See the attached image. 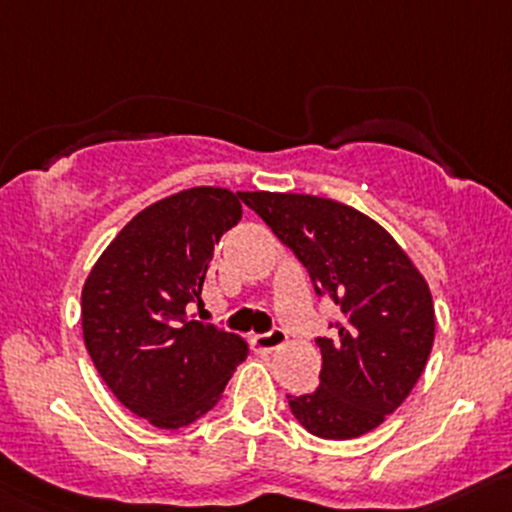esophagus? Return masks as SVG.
Segmentation results:
<instances>
[{
    "instance_id": "1",
    "label": "esophagus",
    "mask_w": 512,
    "mask_h": 512,
    "mask_svg": "<svg viewBox=\"0 0 512 512\" xmlns=\"http://www.w3.org/2000/svg\"><path fill=\"white\" fill-rule=\"evenodd\" d=\"M285 342H287V334L277 327L270 329V332L255 334V337H252V344H255V349H260V352H272V349L282 347Z\"/></svg>"
}]
</instances>
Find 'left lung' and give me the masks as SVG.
<instances>
[{
	"mask_svg": "<svg viewBox=\"0 0 512 512\" xmlns=\"http://www.w3.org/2000/svg\"><path fill=\"white\" fill-rule=\"evenodd\" d=\"M342 312L329 322L319 386L287 396L299 426L319 438H356L394 414L433 347L431 292L379 223L349 205L294 193H240Z\"/></svg>",
	"mask_w": 512,
	"mask_h": 512,
	"instance_id": "left-lung-1",
	"label": "left lung"
}]
</instances>
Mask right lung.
Instances as JSON below:
<instances>
[{"instance_id":"right-lung-1","label":"right lung","mask_w":512,"mask_h":512,"mask_svg":"<svg viewBox=\"0 0 512 512\" xmlns=\"http://www.w3.org/2000/svg\"><path fill=\"white\" fill-rule=\"evenodd\" d=\"M242 218L235 193L190 188L138 213L106 247L81 292L91 361L131 414L183 428L223 396L250 344L188 317L203 302L215 245Z\"/></svg>"}]
</instances>
